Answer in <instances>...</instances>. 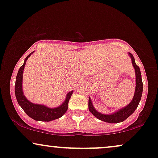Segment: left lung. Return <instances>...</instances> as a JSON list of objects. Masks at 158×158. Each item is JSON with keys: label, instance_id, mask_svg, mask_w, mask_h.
Returning a JSON list of instances; mask_svg holds the SVG:
<instances>
[{"label": "left lung", "instance_id": "1", "mask_svg": "<svg viewBox=\"0 0 158 158\" xmlns=\"http://www.w3.org/2000/svg\"><path fill=\"white\" fill-rule=\"evenodd\" d=\"M128 55L131 56L132 61V64L135 69V73H136V89H135V94L133 98L132 101L131 102L130 104L125 107L122 108L117 111L114 113L110 114H102L97 111L94 109L93 104H92V102L91 100V98L89 97V111L94 114L96 118L98 119L102 120V121L110 123H120L124 121L125 120L127 119L131 114L134 113V112L136 110V109L138 106L139 102H140L141 98H142V91H143V83L142 80V75H141L140 69L138 65L135 62L134 57L133 56L132 54L128 53Z\"/></svg>", "mask_w": 158, "mask_h": 158}]
</instances>
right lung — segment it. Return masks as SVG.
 Returning a JSON list of instances; mask_svg holds the SVG:
<instances>
[{"label":"right lung","mask_w":158,"mask_h":158,"mask_svg":"<svg viewBox=\"0 0 158 158\" xmlns=\"http://www.w3.org/2000/svg\"><path fill=\"white\" fill-rule=\"evenodd\" d=\"M33 52L28 55L24 59V64L20 67L18 71L17 75L16 77L15 82V95L16 100L21 107L23 109L26 114L35 120L38 121L48 122L52 120L58 119L67 112L68 108V102L70 99L73 91H69L67 94V97L65 101L60 106L56 108H49L42 104H33L28 101L24 97L23 91H22V76H23V71L25 66L26 61L29 58Z\"/></svg>","instance_id":"obj_1"}]
</instances>
